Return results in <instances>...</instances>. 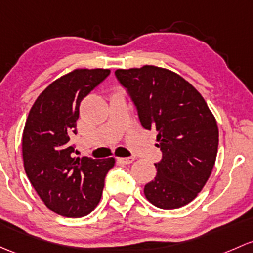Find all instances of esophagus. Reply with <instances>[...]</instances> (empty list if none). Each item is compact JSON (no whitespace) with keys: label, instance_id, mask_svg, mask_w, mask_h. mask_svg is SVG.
Here are the masks:
<instances>
[{"label":"esophagus","instance_id":"obj_1","mask_svg":"<svg viewBox=\"0 0 253 253\" xmlns=\"http://www.w3.org/2000/svg\"><path fill=\"white\" fill-rule=\"evenodd\" d=\"M119 160L121 161L122 164H125V165H128V164H132V162L134 161V158H120Z\"/></svg>","mask_w":253,"mask_h":253}]
</instances>
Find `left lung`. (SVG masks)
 <instances>
[{"instance_id":"left-lung-1","label":"left lung","mask_w":253,"mask_h":253,"mask_svg":"<svg viewBox=\"0 0 253 253\" xmlns=\"http://www.w3.org/2000/svg\"><path fill=\"white\" fill-rule=\"evenodd\" d=\"M115 76L142 126L156 132L162 153L145 196L164 210L189 204L206 184L218 150L217 122L203 95L179 75L158 66L119 69Z\"/></svg>"}]
</instances>
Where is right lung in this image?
I'll list each match as a JSON object with an SVG mask.
<instances>
[{
  "label": "right lung",
  "mask_w": 253,
  "mask_h": 253,
  "mask_svg": "<svg viewBox=\"0 0 253 253\" xmlns=\"http://www.w3.org/2000/svg\"><path fill=\"white\" fill-rule=\"evenodd\" d=\"M110 75L109 69H79L49 84L34 103L23 133L24 169L44 205L64 217L91 213L115 159H75L80 104Z\"/></svg>",
  "instance_id": "1"
}]
</instances>
